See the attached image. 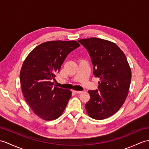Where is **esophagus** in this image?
<instances>
[{
    "label": "esophagus",
    "instance_id": "esophagus-1",
    "mask_svg": "<svg viewBox=\"0 0 149 149\" xmlns=\"http://www.w3.org/2000/svg\"><path fill=\"white\" fill-rule=\"evenodd\" d=\"M72 92L74 93H77V94H80V93H82V91H75V90H72Z\"/></svg>",
    "mask_w": 149,
    "mask_h": 149
}]
</instances>
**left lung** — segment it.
<instances>
[{
    "mask_svg": "<svg viewBox=\"0 0 149 149\" xmlns=\"http://www.w3.org/2000/svg\"><path fill=\"white\" fill-rule=\"evenodd\" d=\"M89 54L93 74L100 78L98 89L89 90L85 108L93 119L112 116L122 107L128 94L131 68L123 51L110 41L92 37L79 40Z\"/></svg>",
    "mask_w": 149,
    "mask_h": 149,
    "instance_id": "left-lung-1",
    "label": "left lung"
}]
</instances>
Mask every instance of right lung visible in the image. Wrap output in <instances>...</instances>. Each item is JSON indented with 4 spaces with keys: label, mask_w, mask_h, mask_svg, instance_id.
<instances>
[{
    "label": "right lung",
    "mask_w": 149,
    "mask_h": 149,
    "mask_svg": "<svg viewBox=\"0 0 149 149\" xmlns=\"http://www.w3.org/2000/svg\"><path fill=\"white\" fill-rule=\"evenodd\" d=\"M79 46L74 40L49 41L34 48L24 61L19 74L22 93L40 118L54 120L63 112L72 92L54 87L52 81L67 55Z\"/></svg>",
    "instance_id": "add662e5"
}]
</instances>
